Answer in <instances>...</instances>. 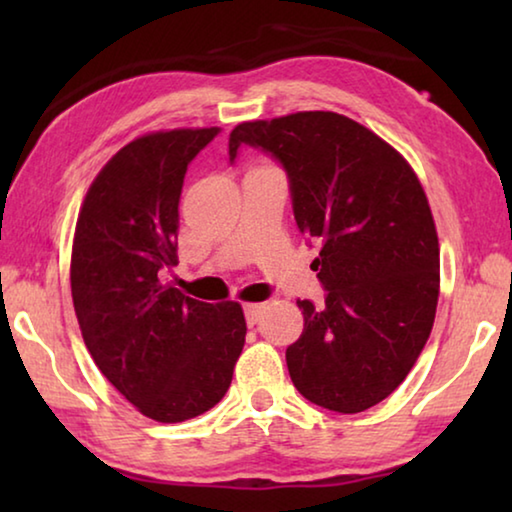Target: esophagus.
Wrapping results in <instances>:
<instances>
[{
    "label": "esophagus",
    "mask_w": 512,
    "mask_h": 512,
    "mask_svg": "<svg viewBox=\"0 0 512 512\" xmlns=\"http://www.w3.org/2000/svg\"><path fill=\"white\" fill-rule=\"evenodd\" d=\"M262 314H264V305H246L244 307V316H246L248 327H255L259 320H262Z\"/></svg>",
    "instance_id": "34e87169"
}]
</instances>
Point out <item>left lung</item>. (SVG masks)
I'll use <instances>...</instances> for the list:
<instances>
[{"label": "left lung", "mask_w": 512, "mask_h": 512, "mask_svg": "<svg viewBox=\"0 0 512 512\" xmlns=\"http://www.w3.org/2000/svg\"><path fill=\"white\" fill-rule=\"evenodd\" d=\"M241 146L282 164L298 230L320 246L311 268L325 302L298 300L293 386L323 409L366 411L406 379L436 318L440 250L420 180L391 144L336 112L246 121L230 133V162Z\"/></svg>", "instance_id": "8db88e82"}]
</instances>
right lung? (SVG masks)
I'll return each instance as SVG.
<instances>
[{"instance_id":"right-lung-1","label":"right lung","mask_w":512,"mask_h":512,"mask_svg":"<svg viewBox=\"0 0 512 512\" xmlns=\"http://www.w3.org/2000/svg\"><path fill=\"white\" fill-rule=\"evenodd\" d=\"M216 135L180 128L126 144L94 178L76 221L72 298L83 341L103 377L158 422L219 404L246 341L239 302L210 305L167 282L185 173Z\"/></svg>"}]
</instances>
